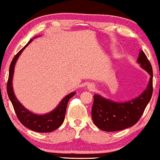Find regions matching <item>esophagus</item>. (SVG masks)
<instances>
[{
	"instance_id": "34e87169",
	"label": "esophagus",
	"mask_w": 160,
	"mask_h": 160,
	"mask_svg": "<svg viewBox=\"0 0 160 160\" xmlns=\"http://www.w3.org/2000/svg\"><path fill=\"white\" fill-rule=\"evenodd\" d=\"M87 88H88L89 91H93V90L95 89V86H94L93 85H91V84H90V85H88V86H87Z\"/></svg>"
}]
</instances>
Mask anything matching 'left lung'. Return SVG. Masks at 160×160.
I'll use <instances>...</instances> for the list:
<instances>
[{
  "mask_svg": "<svg viewBox=\"0 0 160 160\" xmlns=\"http://www.w3.org/2000/svg\"><path fill=\"white\" fill-rule=\"evenodd\" d=\"M137 63L149 75L146 88L136 98L126 102H116L94 95L92 118L95 126L105 132L119 131L134 126L139 120L152 94V68L142 51H140Z\"/></svg>",
  "mask_w": 160,
  "mask_h": 160,
  "instance_id": "8db88e82",
  "label": "left lung"
}]
</instances>
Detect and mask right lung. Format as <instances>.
Segmentation results:
<instances>
[{
  "label": "right lung",
  "mask_w": 160,
  "mask_h": 160,
  "mask_svg": "<svg viewBox=\"0 0 160 160\" xmlns=\"http://www.w3.org/2000/svg\"><path fill=\"white\" fill-rule=\"evenodd\" d=\"M35 38L37 37L33 38L31 40L29 41L28 43L26 44L13 58L9 68V76H8V85H7V92H8V97L12 103L18 118L19 121L22 123L23 126L33 130V131L38 132H51L60 127L63 123L64 120H65V112H66L68 100L75 95V92H71L70 94L64 97L55 108H54L50 112L44 115H38L29 111L16 98L12 85L14 66H15L16 62L23 51Z\"/></svg>",
  "instance_id": "1"
}]
</instances>
